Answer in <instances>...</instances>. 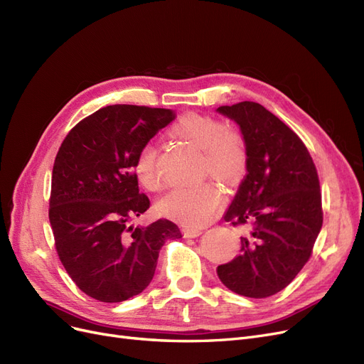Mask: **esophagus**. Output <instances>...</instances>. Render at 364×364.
I'll return each mask as SVG.
<instances>
[{"label":"esophagus","mask_w":364,"mask_h":364,"mask_svg":"<svg viewBox=\"0 0 364 364\" xmlns=\"http://www.w3.org/2000/svg\"><path fill=\"white\" fill-rule=\"evenodd\" d=\"M183 234L187 238H195V237H199L200 234H203V230H200V228H184Z\"/></svg>","instance_id":"34e87169"}]
</instances>
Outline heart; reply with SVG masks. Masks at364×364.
<instances>
[{"mask_svg": "<svg viewBox=\"0 0 364 364\" xmlns=\"http://www.w3.org/2000/svg\"><path fill=\"white\" fill-rule=\"evenodd\" d=\"M175 138L200 151V169L231 183L245 168V145L235 130L222 129L216 118L189 114L172 127ZM134 173L148 191H159L164 180L157 169V153L151 144L144 145L134 159ZM223 203L222 189L211 181L193 187L173 189L159 200V210L165 216L186 226H204Z\"/></svg>", "mask_w": 364, "mask_h": 364, "instance_id": "1", "label": "heart"}]
</instances>
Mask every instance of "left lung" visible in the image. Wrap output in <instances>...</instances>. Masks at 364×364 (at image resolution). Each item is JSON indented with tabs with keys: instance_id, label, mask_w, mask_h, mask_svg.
<instances>
[{
	"instance_id": "8db88e82",
	"label": "left lung",
	"mask_w": 364,
	"mask_h": 364,
	"mask_svg": "<svg viewBox=\"0 0 364 364\" xmlns=\"http://www.w3.org/2000/svg\"><path fill=\"white\" fill-rule=\"evenodd\" d=\"M246 145V177L225 220L247 225L240 255L218 267L235 294L265 299L287 288L312 255L322 226L319 180L303 141L259 103L220 106Z\"/></svg>"
}]
</instances>
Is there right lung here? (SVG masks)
<instances>
[{"mask_svg": "<svg viewBox=\"0 0 364 364\" xmlns=\"http://www.w3.org/2000/svg\"><path fill=\"white\" fill-rule=\"evenodd\" d=\"M175 118L161 107L112 105L84 118L63 141L52 169L49 222L61 264L76 287L103 303L141 294L178 226L160 219L129 226L150 208L133 165Z\"/></svg>", "mask_w": 364, "mask_h": 364, "instance_id": "obj_1", "label": "right lung"}]
</instances>
